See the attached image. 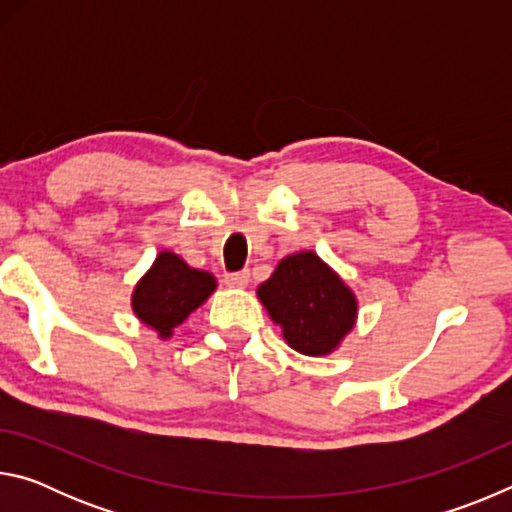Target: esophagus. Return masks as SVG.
<instances>
[{
    "label": "esophagus",
    "instance_id": "1",
    "mask_svg": "<svg viewBox=\"0 0 512 512\" xmlns=\"http://www.w3.org/2000/svg\"><path fill=\"white\" fill-rule=\"evenodd\" d=\"M248 282H250V273H248V271H237V273H228V275H225V284H228V287L244 289Z\"/></svg>",
    "mask_w": 512,
    "mask_h": 512
}]
</instances>
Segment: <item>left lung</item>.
<instances>
[{
    "instance_id": "left-lung-1",
    "label": "left lung",
    "mask_w": 512,
    "mask_h": 512,
    "mask_svg": "<svg viewBox=\"0 0 512 512\" xmlns=\"http://www.w3.org/2000/svg\"><path fill=\"white\" fill-rule=\"evenodd\" d=\"M284 341L300 354L320 357L339 348L357 320V300L316 253L284 257L257 289Z\"/></svg>"
}]
</instances>
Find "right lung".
<instances>
[{"label": "right lung", "instance_id": "obj_1", "mask_svg": "<svg viewBox=\"0 0 512 512\" xmlns=\"http://www.w3.org/2000/svg\"><path fill=\"white\" fill-rule=\"evenodd\" d=\"M216 289L214 275L187 266L178 255L164 250L133 291V311L144 325L169 339L173 327L210 298Z\"/></svg>", "mask_w": 512, "mask_h": 512}]
</instances>
